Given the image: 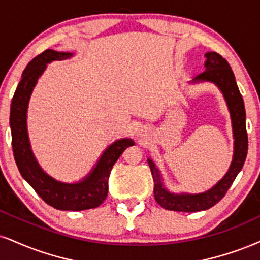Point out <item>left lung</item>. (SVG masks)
<instances>
[{
  "instance_id": "8db88e82",
  "label": "left lung",
  "mask_w": 260,
  "mask_h": 260,
  "mask_svg": "<svg viewBox=\"0 0 260 260\" xmlns=\"http://www.w3.org/2000/svg\"><path fill=\"white\" fill-rule=\"evenodd\" d=\"M205 57H206V62H205L206 70L199 73L194 78V82H213L222 90L224 98H225L230 115H232L234 139H235L233 162L222 181L218 182L211 190L195 195H175L169 193L162 187L158 169L155 168L154 162L148 159L153 182H154V199L156 203L165 210L178 211V212H197V211H204L214 206L226 194L230 185L235 181L236 176L241 171L246 156H247L248 136L247 130H246L245 105H243L242 96L240 94L232 67L218 53H206Z\"/></svg>"
}]
</instances>
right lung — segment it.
Listing matches in <instances>:
<instances>
[{"label":"right lung","instance_id":"1","mask_svg":"<svg viewBox=\"0 0 260 260\" xmlns=\"http://www.w3.org/2000/svg\"><path fill=\"white\" fill-rule=\"evenodd\" d=\"M71 53H59L47 49L31 60L22 72L11 105L12 147L15 162L22 178L35 189L42 200L56 210L82 211L95 208L104 203L108 194V177L121 153L134 146L130 139L119 140L111 145L99 160L96 168L82 182L67 184L57 182L42 171L32 154L26 130V111L32 89L48 62L71 56Z\"/></svg>","mask_w":260,"mask_h":260}]
</instances>
